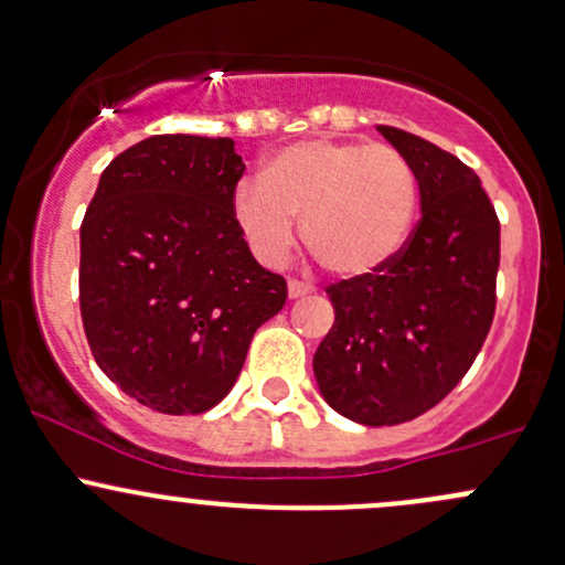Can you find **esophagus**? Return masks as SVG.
<instances>
[{
  "mask_svg": "<svg viewBox=\"0 0 565 565\" xmlns=\"http://www.w3.org/2000/svg\"><path fill=\"white\" fill-rule=\"evenodd\" d=\"M312 294V285L301 282V280H288V296L290 299H301V296Z\"/></svg>",
  "mask_w": 565,
  "mask_h": 565,
  "instance_id": "obj_1",
  "label": "esophagus"
}]
</instances>
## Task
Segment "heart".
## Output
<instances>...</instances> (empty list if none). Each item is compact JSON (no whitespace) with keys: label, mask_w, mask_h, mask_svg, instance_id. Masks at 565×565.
Returning <instances> with one entry per match:
<instances>
[{"label":"heart","mask_w":565,"mask_h":565,"mask_svg":"<svg viewBox=\"0 0 565 565\" xmlns=\"http://www.w3.org/2000/svg\"><path fill=\"white\" fill-rule=\"evenodd\" d=\"M234 221L250 250L280 266L296 215L315 258L339 277H363L396 256L417 212V174L402 150L348 139H301L277 150L258 180H242Z\"/></svg>","instance_id":"1"}]
</instances>
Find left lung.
Segmentation results:
<instances>
[{
	"instance_id": "left-lung-1",
	"label": "left lung",
	"mask_w": 565,
	"mask_h": 565,
	"mask_svg": "<svg viewBox=\"0 0 565 565\" xmlns=\"http://www.w3.org/2000/svg\"><path fill=\"white\" fill-rule=\"evenodd\" d=\"M377 129L415 167L423 215L385 266L326 288L333 326L312 369L339 415L398 426L439 404L482 350L501 226L475 169L409 131Z\"/></svg>"
}]
</instances>
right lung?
Returning <instances> with one entry per match:
<instances>
[{"instance_id": "right-lung-1", "label": "right lung", "mask_w": 565, "mask_h": 565, "mask_svg": "<svg viewBox=\"0 0 565 565\" xmlns=\"http://www.w3.org/2000/svg\"><path fill=\"white\" fill-rule=\"evenodd\" d=\"M242 172L234 139L156 135L115 156L83 217L90 353L126 396L163 415L223 402L253 333L288 299L234 221Z\"/></svg>"}]
</instances>
